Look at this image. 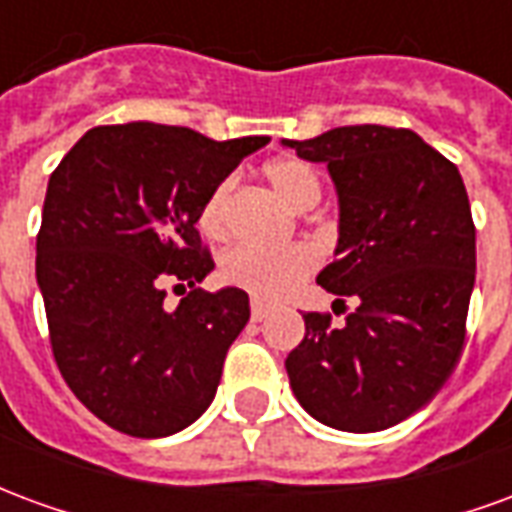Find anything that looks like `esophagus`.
<instances>
[{"label":"esophagus","instance_id":"1","mask_svg":"<svg viewBox=\"0 0 512 512\" xmlns=\"http://www.w3.org/2000/svg\"><path fill=\"white\" fill-rule=\"evenodd\" d=\"M268 312H271V307H268V304H263L260 299H252V321H263Z\"/></svg>","mask_w":512,"mask_h":512}]
</instances>
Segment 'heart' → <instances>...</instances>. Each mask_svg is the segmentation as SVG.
<instances>
[{"instance_id": "obj_1", "label": "heart", "mask_w": 512, "mask_h": 512, "mask_svg": "<svg viewBox=\"0 0 512 512\" xmlns=\"http://www.w3.org/2000/svg\"><path fill=\"white\" fill-rule=\"evenodd\" d=\"M268 183L296 211H307L321 200V180L310 164L299 158H279L266 167ZM233 194V178L216 183L200 208V230L208 238L227 233V208ZM318 266V252L310 244H238L222 260V277L235 288H244L255 299H282Z\"/></svg>"}]
</instances>
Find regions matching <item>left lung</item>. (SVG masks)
I'll return each instance as SVG.
<instances>
[{
    "mask_svg": "<svg viewBox=\"0 0 512 512\" xmlns=\"http://www.w3.org/2000/svg\"><path fill=\"white\" fill-rule=\"evenodd\" d=\"M282 147L332 175L337 260L318 285L356 301L343 326L304 315L285 359L293 395L329 428H392L433 400L461 356L477 268L461 172L408 128L345 126Z\"/></svg>",
    "mask_w": 512,
    "mask_h": 512,
    "instance_id": "1",
    "label": "left lung"
}]
</instances>
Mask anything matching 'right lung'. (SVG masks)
Returning <instances> with one entry per match:
<instances>
[{"label": "right lung", "instance_id": "add662e5", "mask_svg": "<svg viewBox=\"0 0 512 512\" xmlns=\"http://www.w3.org/2000/svg\"><path fill=\"white\" fill-rule=\"evenodd\" d=\"M268 136L213 142L191 128L98 126L51 172L35 277L51 351L73 395L109 428L161 439L213 403L249 321L241 288L205 293V197ZM191 287L175 311L166 285Z\"/></svg>", "mask_w": 512, "mask_h": 512}]
</instances>
